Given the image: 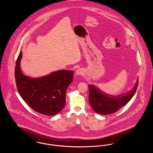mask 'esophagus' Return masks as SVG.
Returning a JSON list of instances; mask_svg holds the SVG:
<instances>
[{
  "instance_id": "34e87169",
  "label": "esophagus",
  "mask_w": 153,
  "mask_h": 153,
  "mask_svg": "<svg viewBox=\"0 0 153 153\" xmlns=\"http://www.w3.org/2000/svg\"><path fill=\"white\" fill-rule=\"evenodd\" d=\"M75 74H76V75H77V76L82 75L83 74V71L81 69H78L76 71Z\"/></svg>"
}]
</instances>
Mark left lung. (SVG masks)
Segmentation results:
<instances>
[{"mask_svg": "<svg viewBox=\"0 0 153 153\" xmlns=\"http://www.w3.org/2000/svg\"><path fill=\"white\" fill-rule=\"evenodd\" d=\"M138 80L131 91L118 96L106 94L94 85H89V102L92 109L98 114L108 115L114 113L129 102L135 94Z\"/></svg>", "mask_w": 153, "mask_h": 153, "instance_id": "1", "label": "left lung"}]
</instances>
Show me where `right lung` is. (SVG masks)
<instances>
[{"label": "right lung", "instance_id": "right-lung-1", "mask_svg": "<svg viewBox=\"0 0 153 153\" xmlns=\"http://www.w3.org/2000/svg\"><path fill=\"white\" fill-rule=\"evenodd\" d=\"M22 51L16 59L15 77L19 94L38 113L51 116L59 112L65 104L67 88L73 81L72 71L61 70L45 76L32 78L25 75L20 67Z\"/></svg>", "mask_w": 153, "mask_h": 153}]
</instances>
